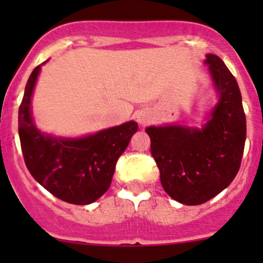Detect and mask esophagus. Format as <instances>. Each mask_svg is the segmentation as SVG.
I'll use <instances>...</instances> for the list:
<instances>
[{
	"mask_svg": "<svg viewBox=\"0 0 263 263\" xmlns=\"http://www.w3.org/2000/svg\"><path fill=\"white\" fill-rule=\"evenodd\" d=\"M136 118H137V122H139L140 124H142V126H145V124H147L148 122L151 121V117L147 112H139L137 113Z\"/></svg>",
	"mask_w": 263,
	"mask_h": 263,
	"instance_id": "1",
	"label": "esophagus"
}]
</instances>
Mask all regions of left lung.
<instances>
[{
  "instance_id": "obj_1",
  "label": "left lung",
  "mask_w": 263,
  "mask_h": 263,
  "mask_svg": "<svg viewBox=\"0 0 263 263\" xmlns=\"http://www.w3.org/2000/svg\"><path fill=\"white\" fill-rule=\"evenodd\" d=\"M220 100L202 129L147 127L151 155L164 191L184 205H201L237 176L246 142V115L239 86L217 55H206Z\"/></svg>"
}]
</instances>
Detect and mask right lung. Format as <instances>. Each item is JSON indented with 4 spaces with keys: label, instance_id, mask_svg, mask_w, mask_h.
I'll list each match as a JSON object with an SVG mask.
<instances>
[{
    "label": "right lung",
    "instance_id": "right-lung-1",
    "mask_svg": "<svg viewBox=\"0 0 263 263\" xmlns=\"http://www.w3.org/2000/svg\"><path fill=\"white\" fill-rule=\"evenodd\" d=\"M39 71L41 66H36L31 72L18 108V136L25 165L34 179L57 198L89 205L108 191L117 161L139 126L131 121L78 140L42 135L30 113Z\"/></svg>",
    "mask_w": 263,
    "mask_h": 263
}]
</instances>
